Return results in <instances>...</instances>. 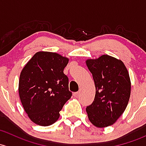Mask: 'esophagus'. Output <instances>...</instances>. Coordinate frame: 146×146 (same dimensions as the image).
I'll return each mask as SVG.
<instances>
[{
  "mask_svg": "<svg viewBox=\"0 0 146 146\" xmlns=\"http://www.w3.org/2000/svg\"><path fill=\"white\" fill-rule=\"evenodd\" d=\"M80 92H75L73 94V96L76 98L78 97V96H80Z\"/></svg>",
  "mask_w": 146,
  "mask_h": 146,
  "instance_id": "34e87169",
  "label": "esophagus"
}]
</instances>
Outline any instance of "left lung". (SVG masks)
I'll list each match as a JSON object with an SVG mask.
<instances>
[{
	"mask_svg": "<svg viewBox=\"0 0 146 146\" xmlns=\"http://www.w3.org/2000/svg\"><path fill=\"white\" fill-rule=\"evenodd\" d=\"M96 87L94 100L86 108L91 123L99 128L115 123L129 100L131 80L125 64L107 54L86 60Z\"/></svg>",
	"mask_w": 146,
	"mask_h": 146,
	"instance_id": "left-lung-1",
	"label": "left lung"
}]
</instances>
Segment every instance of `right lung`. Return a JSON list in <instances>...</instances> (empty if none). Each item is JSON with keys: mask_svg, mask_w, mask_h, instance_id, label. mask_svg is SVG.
Segmentation results:
<instances>
[{"mask_svg": "<svg viewBox=\"0 0 146 146\" xmlns=\"http://www.w3.org/2000/svg\"><path fill=\"white\" fill-rule=\"evenodd\" d=\"M68 61L57 53L38 52L21 70L19 97L29 117L36 125L46 127L54 123L71 97L68 78L64 73Z\"/></svg>", "mask_w": 146, "mask_h": 146, "instance_id": "add662e5", "label": "right lung"}]
</instances>
